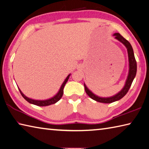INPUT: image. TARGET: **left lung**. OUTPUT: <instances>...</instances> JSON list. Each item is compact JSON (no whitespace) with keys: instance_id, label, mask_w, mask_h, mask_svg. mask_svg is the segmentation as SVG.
Segmentation results:
<instances>
[{"instance_id":"left-lung-1","label":"left lung","mask_w":149,"mask_h":149,"mask_svg":"<svg viewBox=\"0 0 149 149\" xmlns=\"http://www.w3.org/2000/svg\"><path fill=\"white\" fill-rule=\"evenodd\" d=\"M113 36H115V38L119 41H120L121 43H123L125 46V47L127 49L128 52V56H129V75H128L127 79L125 82V84L120 92H118L117 94L115 95L112 96L110 97H101L99 96L95 95L94 94L90 91V90L87 88L86 84L84 83V89H85V92L90 98L94 100L97 102H100V103H111L113 102L118 101L123 98L124 96L127 94V93L129 91L131 84L132 83V81L136 77V72H137V63L134 57V51L132 46H131L130 43L126 40L125 38L121 36L119 33H116L113 34Z\"/></svg>"}]
</instances>
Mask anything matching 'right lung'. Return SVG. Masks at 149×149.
Instances as JSON below:
<instances>
[{
	"instance_id": "right-lung-1",
	"label": "right lung",
	"mask_w": 149,
	"mask_h": 149,
	"mask_svg": "<svg viewBox=\"0 0 149 149\" xmlns=\"http://www.w3.org/2000/svg\"><path fill=\"white\" fill-rule=\"evenodd\" d=\"M70 76V74H69L68 76H67V77L65 79V81H64L63 83L62 84V85H61V88H60L59 92H58L57 94L55 95V96H54L53 97H52L50 99H48V100H32V99H30V98H29L28 97H26V96L21 92V90H20L19 88V90L20 93V94H21L22 97H24L25 100L28 102V103H30L31 104H35V105L39 106V107L48 106V105H50V104H55V103H57V102L59 101L60 100V99L62 97V96L63 95L64 87H65L66 82H67V81H68Z\"/></svg>"
}]
</instances>
